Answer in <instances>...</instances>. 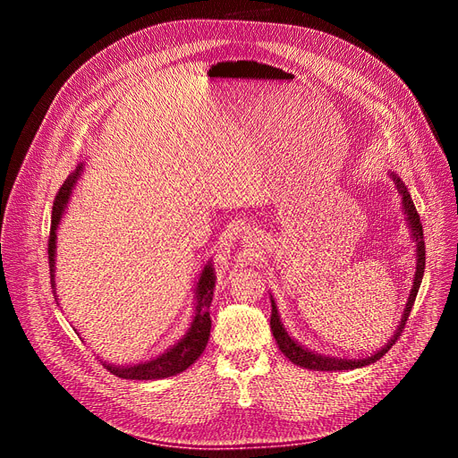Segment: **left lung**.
Returning <instances> with one entry per match:
<instances>
[{"label":"left lung","mask_w":458,"mask_h":458,"mask_svg":"<svg viewBox=\"0 0 458 458\" xmlns=\"http://www.w3.org/2000/svg\"><path fill=\"white\" fill-rule=\"evenodd\" d=\"M394 176V174H392ZM394 181L397 184V188H400V194L403 198V208H405V213H407V220L411 225V230H412V235L417 238V272H415V285H412L411 289V294H409V301H407V306H405V312H403V318H402V323H400V329L395 331L392 341L382 348L380 352H377L375 356L367 358V360H335V358H323V356H318V353H312L304 350L302 346H299L297 343L293 341V338L285 333L282 321H279V316H277V310H276V302L272 301V316H270V326H272V333H274V338L276 343L279 346V350H282L285 356L294 363V365H301V367H306V369H316V371H348V369H358V367H363V365H369V363H375L377 360H380L385 353L395 344L397 338L402 336L403 329H405V323L411 316V308L412 304H415V299H417V293H419V287H420V282H422V276H424V262H426V247H424V238H422V225H420V216L417 213V208L415 203H412L411 196L407 188L402 184L400 179Z\"/></svg>","instance_id":"obj_1"}]
</instances>
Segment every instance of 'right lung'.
Returning <instances> with one entry per match:
<instances>
[{"instance_id": "obj_1", "label": "right lung", "mask_w": 458, "mask_h": 458, "mask_svg": "<svg viewBox=\"0 0 458 458\" xmlns=\"http://www.w3.org/2000/svg\"><path fill=\"white\" fill-rule=\"evenodd\" d=\"M81 171V165L73 171L61 190L56 191L55 201H53V213H51V232H49V243H47V253H49V276H51V287H55V238H56V228L61 223L63 211L68 203L70 191L73 188V182L78 181V174ZM213 287H215V274L211 267H205L198 284V306H196V318L191 321V327L186 333V336L179 344H174L165 353H161L159 358L139 363L132 367H115L106 365L108 371L120 378H131V380H154V378H167L176 373H182L194 363L208 346L209 333H211V316H209V304L213 301ZM56 294V293H55Z\"/></svg>"}]
</instances>
